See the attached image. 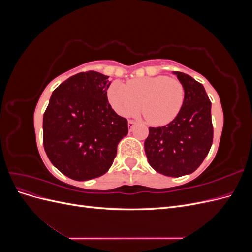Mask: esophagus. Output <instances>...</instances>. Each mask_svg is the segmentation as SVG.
Masks as SVG:
<instances>
[{
    "instance_id": "1",
    "label": "esophagus",
    "mask_w": 252,
    "mask_h": 252,
    "mask_svg": "<svg viewBox=\"0 0 252 252\" xmlns=\"http://www.w3.org/2000/svg\"><path fill=\"white\" fill-rule=\"evenodd\" d=\"M134 125H135V122L133 120H129L128 121V126H129V128H130V130L133 128Z\"/></svg>"
}]
</instances>
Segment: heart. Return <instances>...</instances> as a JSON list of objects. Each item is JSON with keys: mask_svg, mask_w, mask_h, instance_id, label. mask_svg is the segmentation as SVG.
Listing matches in <instances>:
<instances>
[{"mask_svg": "<svg viewBox=\"0 0 252 252\" xmlns=\"http://www.w3.org/2000/svg\"><path fill=\"white\" fill-rule=\"evenodd\" d=\"M108 100L122 117H129L141 107L143 116L152 125L170 123L181 111L185 101V88L180 80L167 75L134 79L126 83H112Z\"/></svg>", "mask_w": 252, "mask_h": 252, "instance_id": "b5f03b06", "label": "heart"}]
</instances>
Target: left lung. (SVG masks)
Wrapping results in <instances>:
<instances>
[{
  "mask_svg": "<svg viewBox=\"0 0 252 252\" xmlns=\"http://www.w3.org/2000/svg\"><path fill=\"white\" fill-rule=\"evenodd\" d=\"M185 88V101L169 124L149 127L144 147L149 165L167 177H181L199 168L213 139L211 102L201 83L174 71Z\"/></svg>",
  "mask_w": 252,
  "mask_h": 252,
  "instance_id": "left-lung-1",
  "label": "left lung"
}]
</instances>
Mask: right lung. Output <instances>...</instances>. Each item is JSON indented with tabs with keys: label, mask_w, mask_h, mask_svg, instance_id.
Returning a JSON list of instances; mask_svg holds the SVG:
<instances>
[{
	"label": "right lung",
	"mask_w": 252,
	"mask_h": 252,
	"mask_svg": "<svg viewBox=\"0 0 252 252\" xmlns=\"http://www.w3.org/2000/svg\"><path fill=\"white\" fill-rule=\"evenodd\" d=\"M107 75L96 71L74 74L53 90L43 117V144L50 162L75 181L108 171L128 122L107 98Z\"/></svg>",
	"instance_id": "1"
}]
</instances>
